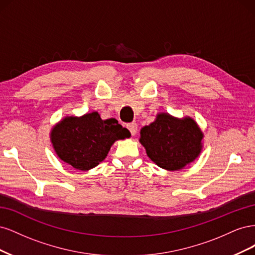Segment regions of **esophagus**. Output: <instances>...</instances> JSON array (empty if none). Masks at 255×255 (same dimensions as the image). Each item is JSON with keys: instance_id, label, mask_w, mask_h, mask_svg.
Here are the masks:
<instances>
[{"instance_id": "34e87169", "label": "esophagus", "mask_w": 255, "mask_h": 255, "mask_svg": "<svg viewBox=\"0 0 255 255\" xmlns=\"http://www.w3.org/2000/svg\"><path fill=\"white\" fill-rule=\"evenodd\" d=\"M128 130L130 132V134H132L133 136H135L136 133H137V129H138L137 123H135V122L129 123V125H128Z\"/></svg>"}]
</instances>
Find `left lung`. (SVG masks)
I'll return each instance as SVG.
<instances>
[{
  "label": "left lung",
  "instance_id": "1",
  "mask_svg": "<svg viewBox=\"0 0 255 255\" xmlns=\"http://www.w3.org/2000/svg\"><path fill=\"white\" fill-rule=\"evenodd\" d=\"M203 138L201 128L189 116L177 118L158 113L155 120L140 129L139 142L153 163L165 170L177 171L199 157Z\"/></svg>",
  "mask_w": 255,
  "mask_h": 255
}]
</instances>
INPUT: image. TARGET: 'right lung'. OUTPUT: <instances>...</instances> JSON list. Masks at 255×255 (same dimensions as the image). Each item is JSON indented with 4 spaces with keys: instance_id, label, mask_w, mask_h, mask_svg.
<instances>
[{
    "instance_id": "obj_1",
    "label": "right lung",
    "mask_w": 255,
    "mask_h": 255,
    "mask_svg": "<svg viewBox=\"0 0 255 255\" xmlns=\"http://www.w3.org/2000/svg\"><path fill=\"white\" fill-rule=\"evenodd\" d=\"M130 133L114 118L103 120L98 112L66 116L51 128L50 139L59 159L81 171H88L105 159L115 141Z\"/></svg>"
}]
</instances>
